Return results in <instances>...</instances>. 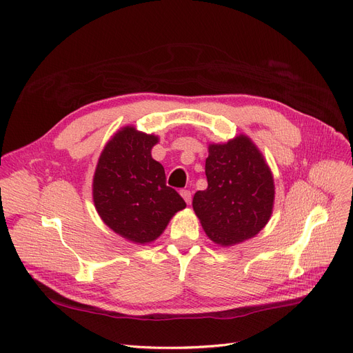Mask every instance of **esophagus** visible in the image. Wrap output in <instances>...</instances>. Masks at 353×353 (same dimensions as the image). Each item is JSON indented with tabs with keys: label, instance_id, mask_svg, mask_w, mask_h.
I'll return each mask as SVG.
<instances>
[{
	"label": "esophagus",
	"instance_id": "obj_1",
	"mask_svg": "<svg viewBox=\"0 0 353 353\" xmlns=\"http://www.w3.org/2000/svg\"><path fill=\"white\" fill-rule=\"evenodd\" d=\"M180 194H181V197L184 199V201H186L188 205H190V203H192V192L184 189V190H180Z\"/></svg>",
	"mask_w": 353,
	"mask_h": 353
}]
</instances>
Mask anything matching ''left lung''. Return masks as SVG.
<instances>
[{
	"label": "left lung",
	"mask_w": 353,
	"mask_h": 353,
	"mask_svg": "<svg viewBox=\"0 0 353 353\" xmlns=\"http://www.w3.org/2000/svg\"><path fill=\"white\" fill-rule=\"evenodd\" d=\"M208 189L193 197V209L214 243L230 246L261 232L270 219L274 184L263 156L246 136L210 144Z\"/></svg>",
	"instance_id": "1"
}]
</instances>
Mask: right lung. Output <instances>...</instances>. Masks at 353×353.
Returning a JSON list of instances; mask_svg holds the SVG:
<instances>
[{"instance_id":"add662e5","label":"right lung","mask_w":353,"mask_h":353,"mask_svg":"<svg viewBox=\"0 0 353 353\" xmlns=\"http://www.w3.org/2000/svg\"><path fill=\"white\" fill-rule=\"evenodd\" d=\"M153 134L124 127L99 159L92 197L104 223L134 243L156 240L186 201L165 184L163 165L152 157Z\"/></svg>"}]
</instances>
